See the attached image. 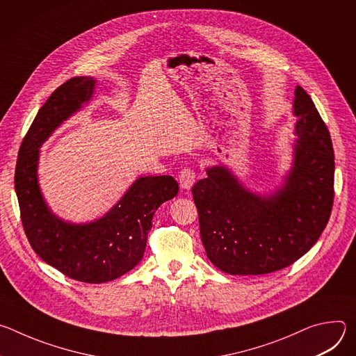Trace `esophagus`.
<instances>
[{"instance_id": "obj_1", "label": "esophagus", "mask_w": 356, "mask_h": 356, "mask_svg": "<svg viewBox=\"0 0 356 356\" xmlns=\"http://www.w3.org/2000/svg\"><path fill=\"white\" fill-rule=\"evenodd\" d=\"M195 181V173L193 169H183L179 175L180 187L184 190H190Z\"/></svg>"}]
</instances>
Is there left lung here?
I'll list each match as a JSON object with an SVG mask.
<instances>
[{
    "mask_svg": "<svg viewBox=\"0 0 356 356\" xmlns=\"http://www.w3.org/2000/svg\"><path fill=\"white\" fill-rule=\"evenodd\" d=\"M291 166L268 193L253 191L225 165L207 168L191 191L207 258L228 275H265L307 253L334 201V150L310 95L297 86Z\"/></svg>",
    "mask_w": 356,
    "mask_h": 356,
    "instance_id": "8db88e82",
    "label": "left lung"
}]
</instances>
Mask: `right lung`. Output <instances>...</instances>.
Here are the masks:
<instances>
[{
  "label": "right lung",
  "instance_id": "obj_1",
  "mask_svg": "<svg viewBox=\"0 0 356 356\" xmlns=\"http://www.w3.org/2000/svg\"><path fill=\"white\" fill-rule=\"evenodd\" d=\"M95 84L94 77L79 76L52 92L21 145L15 169L22 225L32 249L47 265L84 283L111 282L134 269L143 258L155 211L179 193L172 176H139L92 221H66L49 207L38 176L40 146L90 103Z\"/></svg>",
  "mask_w": 356,
  "mask_h": 356
}]
</instances>
